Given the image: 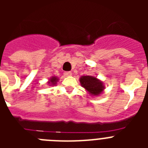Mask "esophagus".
<instances>
[{
	"label": "esophagus",
	"mask_w": 148,
	"mask_h": 148,
	"mask_svg": "<svg viewBox=\"0 0 148 148\" xmlns=\"http://www.w3.org/2000/svg\"><path fill=\"white\" fill-rule=\"evenodd\" d=\"M64 75L65 77L71 76V75H72V73H71V72H65V73H64Z\"/></svg>",
	"instance_id": "1"
}]
</instances>
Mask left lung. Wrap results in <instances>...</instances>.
Here are the masks:
<instances>
[{
  "mask_svg": "<svg viewBox=\"0 0 148 148\" xmlns=\"http://www.w3.org/2000/svg\"><path fill=\"white\" fill-rule=\"evenodd\" d=\"M81 85L92 96H98L103 92L104 85L103 82L92 75H82L80 78Z\"/></svg>",
  "mask_w": 148,
  "mask_h": 148,
  "instance_id": "left-lung-1",
  "label": "left lung"
}]
</instances>
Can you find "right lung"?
Returning a JSON list of instances; mask_svg holds the SVG:
<instances>
[{"label": "right lung", "mask_w": 148, "mask_h": 148, "mask_svg": "<svg viewBox=\"0 0 148 148\" xmlns=\"http://www.w3.org/2000/svg\"><path fill=\"white\" fill-rule=\"evenodd\" d=\"M58 81V78H57L56 76H52L49 78V82H48V84L49 86H54L56 85L57 82Z\"/></svg>", "instance_id": "right-lung-1"}]
</instances>
